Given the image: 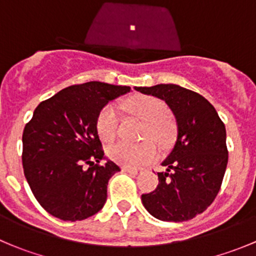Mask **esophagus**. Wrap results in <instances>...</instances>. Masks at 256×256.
Returning a JSON list of instances; mask_svg holds the SVG:
<instances>
[{
	"label": "esophagus",
	"instance_id": "esophagus-1",
	"mask_svg": "<svg viewBox=\"0 0 256 256\" xmlns=\"http://www.w3.org/2000/svg\"><path fill=\"white\" fill-rule=\"evenodd\" d=\"M122 171L128 172V174H134V176H138V174H142V171H141V170L128 168V167H122Z\"/></svg>",
	"mask_w": 256,
	"mask_h": 256
}]
</instances>
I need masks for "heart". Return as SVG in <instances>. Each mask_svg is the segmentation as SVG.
<instances>
[{
	"mask_svg": "<svg viewBox=\"0 0 256 256\" xmlns=\"http://www.w3.org/2000/svg\"><path fill=\"white\" fill-rule=\"evenodd\" d=\"M121 108L144 121V138H152L166 146L174 136V125L167 116V106L161 99L151 95H134L121 102ZM96 134L104 142H112L118 132V112L112 105H106L98 114ZM110 160L125 167H140L154 160L157 146L152 140L138 144L118 142L108 150Z\"/></svg>",
	"mask_w": 256,
	"mask_h": 256,
	"instance_id": "1",
	"label": "heart"
}]
</instances>
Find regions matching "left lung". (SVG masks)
I'll use <instances>...</instances> for the list:
<instances>
[{"label":"left lung","instance_id":"8db88e82","mask_svg":"<svg viewBox=\"0 0 256 256\" xmlns=\"http://www.w3.org/2000/svg\"><path fill=\"white\" fill-rule=\"evenodd\" d=\"M164 100L174 112L177 138L162 162L158 186L141 196L144 207L164 222H184L203 213L220 190L228 164L226 132L213 105L198 92L176 84L136 86Z\"/></svg>","mask_w":256,"mask_h":256}]
</instances>
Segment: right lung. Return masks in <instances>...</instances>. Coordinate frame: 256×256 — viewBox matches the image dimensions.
<instances>
[{
  "instance_id": "right-lung-1",
  "label": "right lung",
  "mask_w": 256,
  "mask_h": 256,
  "mask_svg": "<svg viewBox=\"0 0 256 256\" xmlns=\"http://www.w3.org/2000/svg\"><path fill=\"white\" fill-rule=\"evenodd\" d=\"M131 90L102 82L72 85L40 102L24 126L22 164L40 206L62 220H82L104 207L108 183L120 167L105 160L98 114ZM85 166H88L86 169Z\"/></svg>"
}]
</instances>
